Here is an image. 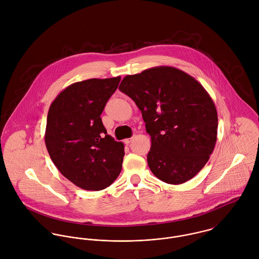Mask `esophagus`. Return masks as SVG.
Listing matches in <instances>:
<instances>
[{"label": "esophagus", "mask_w": 259, "mask_h": 259, "mask_svg": "<svg viewBox=\"0 0 259 259\" xmlns=\"http://www.w3.org/2000/svg\"><path fill=\"white\" fill-rule=\"evenodd\" d=\"M132 140H133V139H126V140H124V144L130 145V144H131V142H132Z\"/></svg>", "instance_id": "esophagus-1"}]
</instances>
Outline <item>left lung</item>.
Here are the masks:
<instances>
[{"label": "left lung", "instance_id": "8db88e82", "mask_svg": "<svg viewBox=\"0 0 259 259\" xmlns=\"http://www.w3.org/2000/svg\"><path fill=\"white\" fill-rule=\"evenodd\" d=\"M118 90L142 111L151 172L169 185L195 177L218 140V111L205 89L185 72L161 66L125 75Z\"/></svg>", "mask_w": 259, "mask_h": 259}]
</instances>
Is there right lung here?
<instances>
[{
    "label": "right lung",
    "mask_w": 259,
    "mask_h": 259,
    "mask_svg": "<svg viewBox=\"0 0 259 259\" xmlns=\"http://www.w3.org/2000/svg\"><path fill=\"white\" fill-rule=\"evenodd\" d=\"M120 76L72 83L52 103L45 143L60 172L85 190H102L118 177L124 146L107 135L101 114Z\"/></svg>",
    "instance_id": "obj_1"
}]
</instances>
